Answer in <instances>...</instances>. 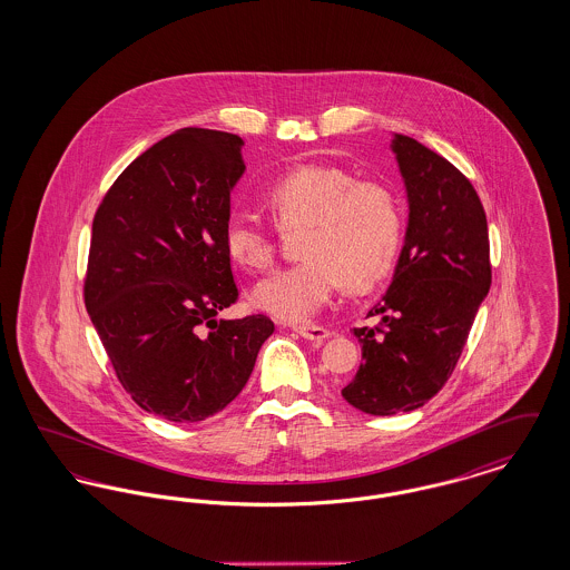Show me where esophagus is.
Segmentation results:
<instances>
[{
	"mask_svg": "<svg viewBox=\"0 0 570 570\" xmlns=\"http://www.w3.org/2000/svg\"><path fill=\"white\" fill-rule=\"evenodd\" d=\"M295 331H297L301 337H305V340H312V342H323V340H326V337H331V331L325 328V326L297 325L295 326Z\"/></svg>",
	"mask_w": 570,
	"mask_h": 570,
	"instance_id": "1",
	"label": "esophagus"
}]
</instances>
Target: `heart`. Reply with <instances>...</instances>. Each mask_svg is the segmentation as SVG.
<instances>
[{
  "instance_id": "b5f03b06",
  "label": "heart",
  "mask_w": 570,
  "mask_h": 570,
  "mask_svg": "<svg viewBox=\"0 0 570 570\" xmlns=\"http://www.w3.org/2000/svg\"><path fill=\"white\" fill-rule=\"evenodd\" d=\"M267 200L282 226L305 224L303 261L267 275L252 291V303L286 323L314 318L344 279L363 291L393 267L402 244V214L393 194L353 173L301 164L279 175ZM224 245L245 269L273 263L272 228L247 209H233L224 222Z\"/></svg>"
}]
</instances>
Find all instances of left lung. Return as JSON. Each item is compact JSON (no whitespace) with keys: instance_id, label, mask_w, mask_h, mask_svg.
Wrapping results in <instances>:
<instances>
[{"instance_id":"1","label":"left lung","mask_w":570,"mask_h":570,"mask_svg":"<svg viewBox=\"0 0 570 570\" xmlns=\"http://www.w3.org/2000/svg\"><path fill=\"white\" fill-rule=\"evenodd\" d=\"M407 196V224L393 282L354 328L363 363L344 400L391 416L428 404L451 379L491 286L488 217L460 170L419 140L393 135Z\"/></svg>"}]
</instances>
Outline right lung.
Listing matches in <instances>:
<instances>
[{
    "instance_id": "obj_1",
    "label": "right lung",
    "mask_w": 570,
    "mask_h": 570,
    "mask_svg": "<svg viewBox=\"0 0 570 570\" xmlns=\"http://www.w3.org/2000/svg\"><path fill=\"white\" fill-rule=\"evenodd\" d=\"M237 135L184 128L142 151L110 186L94 226L85 305L138 406L194 423L228 406L273 333L237 301L224 222L245 173Z\"/></svg>"
}]
</instances>
